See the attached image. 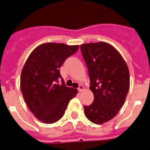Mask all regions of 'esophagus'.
I'll return each instance as SVG.
<instances>
[{
	"instance_id": "esophagus-1",
	"label": "esophagus",
	"mask_w": 150,
	"mask_h": 150,
	"mask_svg": "<svg viewBox=\"0 0 150 150\" xmlns=\"http://www.w3.org/2000/svg\"><path fill=\"white\" fill-rule=\"evenodd\" d=\"M78 90H79V92H82L84 90V86L80 85V86H79V88H78Z\"/></svg>"
}]
</instances>
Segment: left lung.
<instances>
[{"instance_id":"left-lung-1","label":"left lung","mask_w":150,"mask_h":150,"mask_svg":"<svg viewBox=\"0 0 150 150\" xmlns=\"http://www.w3.org/2000/svg\"><path fill=\"white\" fill-rule=\"evenodd\" d=\"M88 70L90 89L94 101L84 106L87 119L103 124L117 115L126 101L129 89V71L117 50L106 42L80 45Z\"/></svg>"}]
</instances>
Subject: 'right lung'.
Segmentation results:
<instances>
[{
    "instance_id": "obj_1",
    "label": "right lung",
    "mask_w": 150,
    "mask_h": 150,
    "mask_svg": "<svg viewBox=\"0 0 150 150\" xmlns=\"http://www.w3.org/2000/svg\"><path fill=\"white\" fill-rule=\"evenodd\" d=\"M79 45L44 43L33 50L23 67L20 87L28 109L46 124L54 123L64 115L78 90L64 86L60 67L67 58L77 52Z\"/></svg>"
}]
</instances>
